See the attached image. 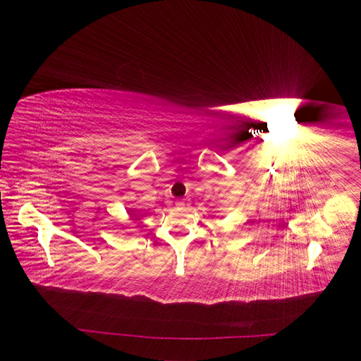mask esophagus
Instances as JSON below:
<instances>
[{
  "mask_svg": "<svg viewBox=\"0 0 361 361\" xmlns=\"http://www.w3.org/2000/svg\"><path fill=\"white\" fill-rule=\"evenodd\" d=\"M186 204H188L186 200H178V202H176V206H178V208H185Z\"/></svg>",
  "mask_w": 361,
  "mask_h": 361,
  "instance_id": "34e87169",
  "label": "esophagus"
}]
</instances>
